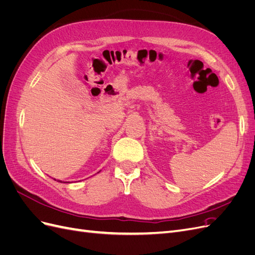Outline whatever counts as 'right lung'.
I'll list each match as a JSON object with an SVG mask.
<instances>
[{"label": "right lung", "mask_w": 255, "mask_h": 255, "mask_svg": "<svg viewBox=\"0 0 255 255\" xmlns=\"http://www.w3.org/2000/svg\"><path fill=\"white\" fill-rule=\"evenodd\" d=\"M54 180H55V179H54ZM56 181V180H55ZM57 182H60L61 183V181H59V180H57ZM64 183H69V182H64Z\"/></svg>", "instance_id": "obj_1"}]
</instances>
